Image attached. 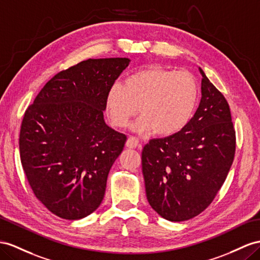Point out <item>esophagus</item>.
<instances>
[{
  "instance_id": "obj_1",
  "label": "esophagus",
  "mask_w": 260,
  "mask_h": 260,
  "mask_svg": "<svg viewBox=\"0 0 260 260\" xmlns=\"http://www.w3.org/2000/svg\"><path fill=\"white\" fill-rule=\"evenodd\" d=\"M126 146H127L128 148H139L141 147V144H139L138 139L136 137H128L127 142H126Z\"/></svg>"
}]
</instances>
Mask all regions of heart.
<instances>
[{"label":"heart","mask_w":260,"mask_h":260,"mask_svg":"<svg viewBox=\"0 0 260 260\" xmlns=\"http://www.w3.org/2000/svg\"><path fill=\"white\" fill-rule=\"evenodd\" d=\"M198 100L199 85L190 72L149 67L132 73L124 84H113L105 105L115 127L127 126L139 112L142 116L132 126L135 132L172 136L187 127Z\"/></svg>","instance_id":"obj_1"}]
</instances>
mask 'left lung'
Here are the masks:
<instances>
[{
	"instance_id": "obj_1",
	"label": "left lung",
	"mask_w": 260,
	"mask_h": 260,
	"mask_svg": "<svg viewBox=\"0 0 260 260\" xmlns=\"http://www.w3.org/2000/svg\"><path fill=\"white\" fill-rule=\"evenodd\" d=\"M202 98L187 127L155 138L142 151L146 197L161 217L182 222L203 212L221 189L235 155V129L224 95L201 68Z\"/></svg>"
}]
</instances>
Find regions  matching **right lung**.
<instances>
[{
  "label": "right lung",
  "instance_id": "obj_1",
  "mask_svg": "<svg viewBox=\"0 0 260 260\" xmlns=\"http://www.w3.org/2000/svg\"><path fill=\"white\" fill-rule=\"evenodd\" d=\"M128 58L88 59L57 73L26 110L19 155L36 198L55 215L80 219L104 198L126 137L104 121L106 94Z\"/></svg>",
  "mask_w": 260,
  "mask_h": 260
}]
</instances>
